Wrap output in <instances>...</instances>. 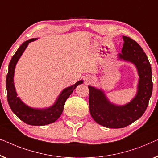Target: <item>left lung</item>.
Returning a JSON list of instances; mask_svg holds the SVG:
<instances>
[{
    "label": "left lung",
    "instance_id": "1",
    "mask_svg": "<svg viewBox=\"0 0 158 158\" xmlns=\"http://www.w3.org/2000/svg\"><path fill=\"white\" fill-rule=\"evenodd\" d=\"M124 44L119 60L130 62L136 67L139 75L136 95L124 105L111 102L101 89L89 86V112L97 124L108 128H123L140 118L148 107L152 92V69L148 56L136 41L123 36Z\"/></svg>",
    "mask_w": 158,
    "mask_h": 158
}]
</instances>
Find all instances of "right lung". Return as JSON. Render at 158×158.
I'll return each instance as SVG.
<instances>
[{
  "label": "right lung",
  "mask_w": 158,
  "mask_h": 158,
  "mask_svg": "<svg viewBox=\"0 0 158 158\" xmlns=\"http://www.w3.org/2000/svg\"><path fill=\"white\" fill-rule=\"evenodd\" d=\"M38 39H31L23 42L15 54L13 55L8 66V72L6 77V89H7V99L10 109L24 123L30 125L42 126L54 123L61 116L64 110L65 102L72 94L76 87L83 83V80L77 81L74 85L68 86L60 93L56 102L52 106L47 108L38 109L33 108L26 105L18 97L14 86V72L17 62L27 48L28 44Z\"/></svg>",
  "instance_id": "add662e5"
}]
</instances>
